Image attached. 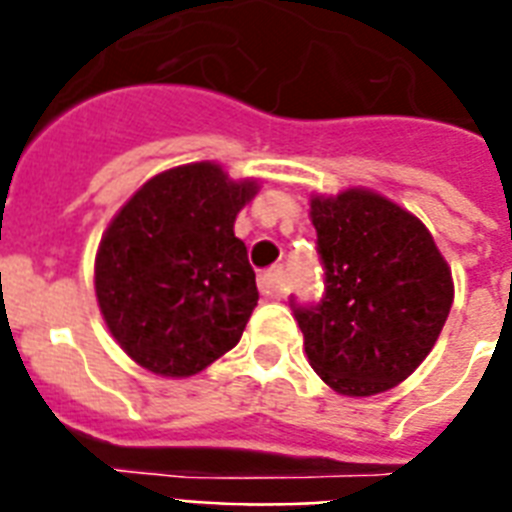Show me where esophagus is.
I'll use <instances>...</instances> for the list:
<instances>
[{"label":"esophagus","instance_id":"esophagus-1","mask_svg":"<svg viewBox=\"0 0 512 512\" xmlns=\"http://www.w3.org/2000/svg\"><path fill=\"white\" fill-rule=\"evenodd\" d=\"M257 287L265 297H281L284 295V271L281 268H271L257 279Z\"/></svg>","mask_w":512,"mask_h":512}]
</instances>
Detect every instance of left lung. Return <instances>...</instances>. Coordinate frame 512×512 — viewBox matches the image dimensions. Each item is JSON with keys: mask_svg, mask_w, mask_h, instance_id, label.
Listing matches in <instances>:
<instances>
[{"mask_svg": "<svg viewBox=\"0 0 512 512\" xmlns=\"http://www.w3.org/2000/svg\"><path fill=\"white\" fill-rule=\"evenodd\" d=\"M324 297L297 305L313 372L342 396H374L425 361L454 300L452 271L422 220L380 193L311 196Z\"/></svg>", "mask_w": 512, "mask_h": 512, "instance_id": "left-lung-1", "label": "left lung"}]
</instances>
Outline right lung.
<instances>
[{
    "label": "right lung",
    "mask_w": 512,
    "mask_h": 512,
    "mask_svg": "<svg viewBox=\"0 0 512 512\" xmlns=\"http://www.w3.org/2000/svg\"><path fill=\"white\" fill-rule=\"evenodd\" d=\"M257 188L215 162L183 164L116 212L95 257V295L135 364L191 377L241 340L257 284L233 223Z\"/></svg>",
    "instance_id": "1"
}]
</instances>
